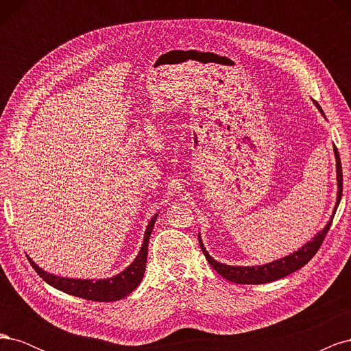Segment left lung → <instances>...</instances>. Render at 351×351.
<instances>
[{"label":"left lung","instance_id":"obj_1","mask_svg":"<svg viewBox=\"0 0 351 351\" xmlns=\"http://www.w3.org/2000/svg\"><path fill=\"white\" fill-rule=\"evenodd\" d=\"M315 104H316L317 110H319L321 114L325 117L322 108L319 107V104H317L316 101H315ZM334 152H335V159H337V182H338V195H337V204H335V209H334V214H335V210L339 205V200H341V196H343V169H341V161H339V155H338L337 147H334ZM334 214H332L331 219L328 221L326 227L322 231L317 232V234L309 243H306L304 246H302L299 250L289 254V256H285L282 259L274 261L267 265H261V267H231V265L219 263L209 256V253L204 247V243H202V240H200V236H199V244H200V249H202V252H204L210 267L214 268L221 275V277H224L226 280L232 281L236 284L271 282L275 280L284 278V277H287V275H290V274L295 272L297 269L303 268L304 265L315 256L316 252L319 250L321 244L325 240V236L329 231V227H331V224H332Z\"/></svg>","mask_w":351,"mask_h":351}]
</instances>
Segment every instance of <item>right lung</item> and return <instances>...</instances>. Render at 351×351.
Masks as SVG:
<instances>
[{
  "label": "right lung",
  "mask_w": 351,
  "mask_h": 351,
  "mask_svg": "<svg viewBox=\"0 0 351 351\" xmlns=\"http://www.w3.org/2000/svg\"><path fill=\"white\" fill-rule=\"evenodd\" d=\"M156 217L158 215H154L152 219L149 221V224L146 227L143 244L139 254H137L136 259L129 265V267L119 275H115V277H111L107 280H97V281L64 278V277H57V275L42 271L30 258H29V262L32 265V268L39 274V277L49 285L56 287L57 290H61L76 297H82V299H86V300H93V302L120 300L123 297L129 295L136 287L141 284L143 278L146 259H147V243H149V237L154 230Z\"/></svg>",
  "instance_id": "obj_1"
}]
</instances>
